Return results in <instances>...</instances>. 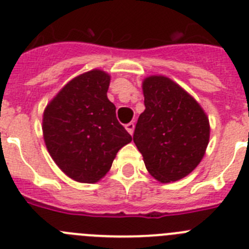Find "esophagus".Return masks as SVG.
I'll return each instance as SVG.
<instances>
[{
  "instance_id": "esophagus-1",
  "label": "esophagus",
  "mask_w": 249,
  "mask_h": 249,
  "mask_svg": "<svg viewBox=\"0 0 249 249\" xmlns=\"http://www.w3.org/2000/svg\"><path fill=\"white\" fill-rule=\"evenodd\" d=\"M124 127H126L127 132H128L129 135H133V131H135V124H133V123H127Z\"/></svg>"
}]
</instances>
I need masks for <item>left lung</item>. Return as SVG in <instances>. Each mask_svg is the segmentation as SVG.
I'll return each mask as SVG.
<instances>
[{"instance_id": "1", "label": "left lung", "mask_w": 249, "mask_h": 249, "mask_svg": "<svg viewBox=\"0 0 249 249\" xmlns=\"http://www.w3.org/2000/svg\"><path fill=\"white\" fill-rule=\"evenodd\" d=\"M142 91L146 109L140 114L133 142L152 177L160 183L179 181L206 155L208 116L193 96L166 76L146 77Z\"/></svg>"}]
</instances>
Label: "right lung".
<instances>
[{
  "label": "right lung",
  "mask_w": 249,
  "mask_h": 249,
  "mask_svg": "<svg viewBox=\"0 0 249 249\" xmlns=\"http://www.w3.org/2000/svg\"><path fill=\"white\" fill-rule=\"evenodd\" d=\"M111 76L91 70L68 81L46 106L42 133L58 168L80 183H96L132 141L107 97Z\"/></svg>",
  "instance_id": "right-lung-1"
}]
</instances>
